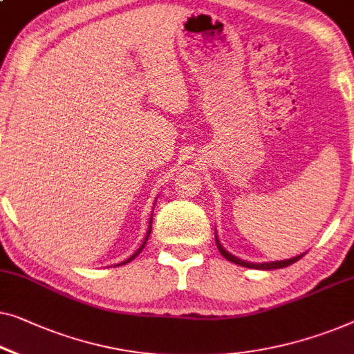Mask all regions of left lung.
Returning a JSON list of instances; mask_svg holds the SVG:
<instances>
[{"instance_id":"obj_1","label":"left lung","mask_w":354,"mask_h":354,"mask_svg":"<svg viewBox=\"0 0 354 354\" xmlns=\"http://www.w3.org/2000/svg\"><path fill=\"white\" fill-rule=\"evenodd\" d=\"M215 243H217V248H218V250H220V254H222L225 259L230 260V262H233V263H238V265H241V266H248V268H257V270H276V268H284V266H289V265H292V263H295L297 260H300L301 257H304V254H301V255H297V257H294V259L281 260V262L248 263V262H244V260H241V259H238V257H234V255H232L230 252H227V250H225V249L222 248V244L218 243L217 236H215Z\"/></svg>"}]
</instances>
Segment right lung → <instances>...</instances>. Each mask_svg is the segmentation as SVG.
<instances>
[{
  "instance_id": "1",
  "label": "right lung",
  "mask_w": 354,
  "mask_h": 354,
  "mask_svg": "<svg viewBox=\"0 0 354 354\" xmlns=\"http://www.w3.org/2000/svg\"><path fill=\"white\" fill-rule=\"evenodd\" d=\"M150 232H151V222H150V228H148V233H147V236H145V241H143V244L140 245V249H139V250H137V252H136L134 255H132V257H129V259H127L124 263H127V262H131V260H134V259L137 257V255H139V254H140V250H142L143 248H145V244H147V241H148V236H150Z\"/></svg>"
}]
</instances>
